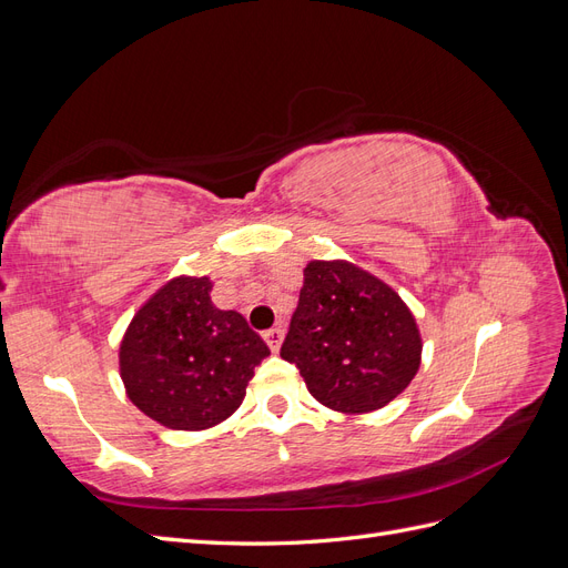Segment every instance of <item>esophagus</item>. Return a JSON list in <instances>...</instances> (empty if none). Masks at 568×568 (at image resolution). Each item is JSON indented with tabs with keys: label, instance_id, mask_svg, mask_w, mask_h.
Returning a JSON list of instances; mask_svg holds the SVG:
<instances>
[{
	"label": "esophagus",
	"instance_id": "obj_1",
	"mask_svg": "<svg viewBox=\"0 0 568 568\" xmlns=\"http://www.w3.org/2000/svg\"><path fill=\"white\" fill-rule=\"evenodd\" d=\"M263 336H265V343L270 346V351L277 353L282 348V341H284V329H282V326H274V329H267Z\"/></svg>",
	"mask_w": 568,
	"mask_h": 568
}]
</instances>
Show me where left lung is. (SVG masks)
Here are the masks:
<instances>
[{
  "label": "left lung",
  "instance_id": "obj_1",
  "mask_svg": "<svg viewBox=\"0 0 568 568\" xmlns=\"http://www.w3.org/2000/svg\"><path fill=\"white\" fill-rule=\"evenodd\" d=\"M280 355L301 369L322 405L363 415L415 379L422 336L409 307L374 274L346 261H313Z\"/></svg>",
  "mask_w": 568,
  "mask_h": 568
}]
</instances>
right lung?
<instances>
[{
	"mask_svg": "<svg viewBox=\"0 0 568 568\" xmlns=\"http://www.w3.org/2000/svg\"><path fill=\"white\" fill-rule=\"evenodd\" d=\"M209 277H178L136 313L120 343V376L146 417L178 432L225 422L242 405L265 341L234 311H217Z\"/></svg>",
	"mask_w": 568,
	"mask_h": 568,
	"instance_id": "1",
	"label": "right lung"
}]
</instances>
